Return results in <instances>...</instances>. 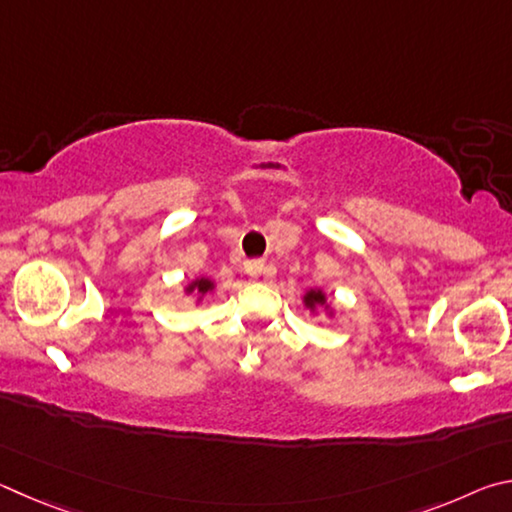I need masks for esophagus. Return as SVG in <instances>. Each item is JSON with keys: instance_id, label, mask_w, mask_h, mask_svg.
Masks as SVG:
<instances>
[{"instance_id": "obj_1", "label": "esophagus", "mask_w": 512, "mask_h": 512, "mask_svg": "<svg viewBox=\"0 0 512 512\" xmlns=\"http://www.w3.org/2000/svg\"><path fill=\"white\" fill-rule=\"evenodd\" d=\"M245 270H247L249 276H254V279H256V276L263 274L265 263H263V261H256V258H254V261H247V263H245Z\"/></svg>"}]
</instances>
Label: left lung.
Returning a JSON list of instances; mask_svg holds the SVG:
<instances>
[{"instance_id":"left-lung-1","label":"left lung","mask_w":512,"mask_h":512,"mask_svg":"<svg viewBox=\"0 0 512 512\" xmlns=\"http://www.w3.org/2000/svg\"><path fill=\"white\" fill-rule=\"evenodd\" d=\"M324 303H326L324 292H319V290H310V292L306 294V306H308V308L324 306Z\"/></svg>"}]
</instances>
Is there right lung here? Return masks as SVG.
<instances>
[{"label": "right lung", "mask_w": 512, "mask_h": 512, "mask_svg": "<svg viewBox=\"0 0 512 512\" xmlns=\"http://www.w3.org/2000/svg\"><path fill=\"white\" fill-rule=\"evenodd\" d=\"M211 281L209 279H200V281H195L193 285H188V292H193V290H197V292H200V294H206V292H209L211 290Z\"/></svg>", "instance_id": "obj_1"}]
</instances>
